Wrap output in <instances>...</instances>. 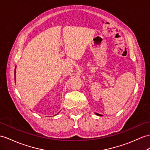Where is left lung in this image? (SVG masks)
I'll list each match as a JSON object with an SVG mask.
<instances>
[{
    "mask_svg": "<svg viewBox=\"0 0 150 150\" xmlns=\"http://www.w3.org/2000/svg\"><path fill=\"white\" fill-rule=\"evenodd\" d=\"M96 115H97V116H103L102 115H100V114H98V113H97V112H96Z\"/></svg>",
    "mask_w": 150,
    "mask_h": 150,
    "instance_id": "obj_1",
    "label": "left lung"
}]
</instances>
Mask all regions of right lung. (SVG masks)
<instances>
[{"label":"right lung","instance_id":"1","mask_svg":"<svg viewBox=\"0 0 150 150\" xmlns=\"http://www.w3.org/2000/svg\"><path fill=\"white\" fill-rule=\"evenodd\" d=\"M16 67H15V70H14V79H15V81H16V76H15V74H16Z\"/></svg>","mask_w":150,"mask_h":150}]
</instances>
